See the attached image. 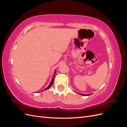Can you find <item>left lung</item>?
<instances>
[{"label":"left lung","instance_id":"obj_1","mask_svg":"<svg viewBox=\"0 0 127 127\" xmlns=\"http://www.w3.org/2000/svg\"><path fill=\"white\" fill-rule=\"evenodd\" d=\"M78 94H80V95H84V96H88V95H91V94H80V93H78Z\"/></svg>","mask_w":127,"mask_h":127}]
</instances>
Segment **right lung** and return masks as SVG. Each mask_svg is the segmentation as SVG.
<instances>
[{
	"instance_id": "right-lung-1",
	"label": "right lung",
	"mask_w": 127,
	"mask_h": 127,
	"mask_svg": "<svg viewBox=\"0 0 127 127\" xmlns=\"http://www.w3.org/2000/svg\"><path fill=\"white\" fill-rule=\"evenodd\" d=\"M55 74H54V76L53 77V78H52V80H51V83H50V85L48 86V87H47L45 88V89H44V90H48V89H49V88L52 85H53V81H54V78H55Z\"/></svg>"
}]
</instances>
